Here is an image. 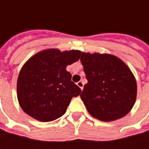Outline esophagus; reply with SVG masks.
<instances>
[{
	"label": "esophagus",
	"mask_w": 149,
	"mask_h": 149,
	"mask_svg": "<svg viewBox=\"0 0 149 149\" xmlns=\"http://www.w3.org/2000/svg\"><path fill=\"white\" fill-rule=\"evenodd\" d=\"M77 86H78L81 90H83V89H84V82H83V81H79V82H77Z\"/></svg>",
	"instance_id": "obj_1"
}]
</instances>
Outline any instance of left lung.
Returning <instances> with one entry per match:
<instances>
[{
  "label": "left lung",
  "instance_id": "1",
  "mask_svg": "<svg viewBox=\"0 0 149 149\" xmlns=\"http://www.w3.org/2000/svg\"><path fill=\"white\" fill-rule=\"evenodd\" d=\"M88 83L80 95L88 112L95 118L111 122L126 116L137 93L134 75L119 58L108 53H81Z\"/></svg>",
  "mask_w": 149,
  "mask_h": 149
}]
</instances>
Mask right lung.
Wrapping results in <instances>:
<instances>
[{
    "label": "right lung",
    "instance_id": "obj_1",
    "mask_svg": "<svg viewBox=\"0 0 149 149\" xmlns=\"http://www.w3.org/2000/svg\"><path fill=\"white\" fill-rule=\"evenodd\" d=\"M80 53L46 49L24 64L17 80V97L25 113L40 122H52L65 113L72 98L81 93L66 71Z\"/></svg>",
    "mask_w": 149,
    "mask_h": 149
}]
</instances>
